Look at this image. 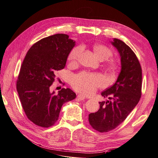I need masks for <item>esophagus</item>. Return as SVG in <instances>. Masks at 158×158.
Listing matches in <instances>:
<instances>
[{"mask_svg": "<svg viewBox=\"0 0 158 158\" xmlns=\"http://www.w3.org/2000/svg\"><path fill=\"white\" fill-rule=\"evenodd\" d=\"M86 97H85L84 95H83V94H78L77 95V98H78V99H79V100H83V99H85Z\"/></svg>", "mask_w": 158, "mask_h": 158, "instance_id": "esophagus-1", "label": "esophagus"}]
</instances>
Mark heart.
<instances>
[{
    "instance_id": "heart-1",
    "label": "heart",
    "mask_w": 158,
    "mask_h": 158,
    "mask_svg": "<svg viewBox=\"0 0 158 158\" xmlns=\"http://www.w3.org/2000/svg\"><path fill=\"white\" fill-rule=\"evenodd\" d=\"M83 51V46H78L74 48L70 52L69 60L73 63H75L78 60L80 54ZM94 54L101 61L106 60L112 55V51L107 46L103 44H96L93 47ZM118 67V64L114 59L108 60L106 64L107 69L112 73H114ZM106 84L104 77L97 74L82 72L73 77L72 79V85L77 91L85 94L94 93L98 87H101Z\"/></svg>"
}]
</instances>
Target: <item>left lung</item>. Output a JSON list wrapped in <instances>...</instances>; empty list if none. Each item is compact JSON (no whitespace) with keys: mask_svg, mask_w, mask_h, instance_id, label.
I'll return each mask as SVG.
<instances>
[{"mask_svg":"<svg viewBox=\"0 0 158 158\" xmlns=\"http://www.w3.org/2000/svg\"><path fill=\"white\" fill-rule=\"evenodd\" d=\"M120 57L121 70L115 83L101 92L106 101L99 102L97 112L89 114L90 125L99 132H107L126 119L140 101L142 89V69L136 55L120 40L111 42Z\"/></svg>","mask_w":158,"mask_h":158,"instance_id":"obj_1","label":"left lung"}]
</instances>
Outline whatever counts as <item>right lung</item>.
<instances>
[{"label": "right lung", "instance_id": "1", "mask_svg": "<svg viewBox=\"0 0 158 158\" xmlns=\"http://www.w3.org/2000/svg\"><path fill=\"white\" fill-rule=\"evenodd\" d=\"M75 45L66 34H55L35 43L24 59L16 88L27 118L38 126L53 125L62 105L76 97L70 88H62L57 94L50 91L55 73L64 69Z\"/></svg>", "mask_w": 158, "mask_h": 158}]
</instances>
